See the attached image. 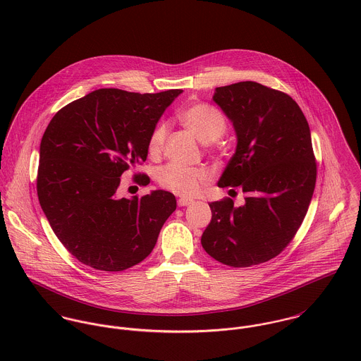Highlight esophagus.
Segmentation results:
<instances>
[{
    "label": "esophagus",
    "mask_w": 361,
    "mask_h": 361,
    "mask_svg": "<svg viewBox=\"0 0 361 361\" xmlns=\"http://www.w3.org/2000/svg\"><path fill=\"white\" fill-rule=\"evenodd\" d=\"M177 203H178V206H188V204H191L192 203V200H188V198H180V200H177Z\"/></svg>",
    "instance_id": "34e87169"
}]
</instances>
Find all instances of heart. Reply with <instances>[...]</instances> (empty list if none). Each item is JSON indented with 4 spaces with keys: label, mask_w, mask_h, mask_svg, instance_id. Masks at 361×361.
<instances>
[{
    "label": "heart",
    "mask_w": 361,
    "mask_h": 361,
    "mask_svg": "<svg viewBox=\"0 0 361 361\" xmlns=\"http://www.w3.org/2000/svg\"><path fill=\"white\" fill-rule=\"evenodd\" d=\"M181 123L202 142L212 145L227 130V121L223 114L214 106L203 102L191 104L178 115ZM167 137V124L159 123L151 131L148 138V152L151 157H161ZM157 180L161 188L180 195L192 197L207 184L209 174L204 169L180 163H169L158 171Z\"/></svg>",
    "instance_id": "b5f03b06"
}]
</instances>
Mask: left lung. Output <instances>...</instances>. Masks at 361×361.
I'll return each mask as SVG.
<instances>
[{"label": "left lung", "mask_w": 361, "mask_h": 361, "mask_svg": "<svg viewBox=\"0 0 361 361\" xmlns=\"http://www.w3.org/2000/svg\"><path fill=\"white\" fill-rule=\"evenodd\" d=\"M213 99L238 137L217 184L246 197L240 207L231 198L210 202L200 242L217 262L250 267L279 256L307 213L317 178L310 128L288 94L256 81L217 87Z\"/></svg>", "instance_id": "1"}]
</instances>
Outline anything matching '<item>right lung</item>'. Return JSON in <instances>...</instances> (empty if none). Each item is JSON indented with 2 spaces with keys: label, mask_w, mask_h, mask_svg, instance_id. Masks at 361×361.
I'll use <instances>...</instances> for the list:
<instances>
[{
  "label": "right lung",
  "mask_w": 361,
  "mask_h": 361,
  "mask_svg": "<svg viewBox=\"0 0 361 361\" xmlns=\"http://www.w3.org/2000/svg\"><path fill=\"white\" fill-rule=\"evenodd\" d=\"M99 88L51 119L40 144L37 195L58 240L82 264L123 271L155 247L176 210V197L152 191L121 198V176L147 161L148 138L166 108L181 94ZM148 185L147 174H134Z\"/></svg>",
  "instance_id": "add662e5"
}]
</instances>
